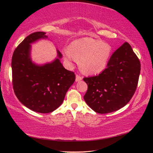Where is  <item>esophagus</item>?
Returning a JSON list of instances; mask_svg holds the SVG:
<instances>
[{
    "label": "esophagus",
    "instance_id": "esophagus-1",
    "mask_svg": "<svg viewBox=\"0 0 153 153\" xmlns=\"http://www.w3.org/2000/svg\"><path fill=\"white\" fill-rule=\"evenodd\" d=\"M82 79V77H81L80 76H78V75H76V82H79V81H81Z\"/></svg>",
    "mask_w": 153,
    "mask_h": 153
}]
</instances>
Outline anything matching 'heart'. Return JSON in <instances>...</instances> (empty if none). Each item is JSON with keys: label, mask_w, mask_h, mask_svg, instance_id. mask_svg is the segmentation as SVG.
Segmentation results:
<instances>
[{"label": "heart", "mask_w": 153, "mask_h": 153, "mask_svg": "<svg viewBox=\"0 0 153 153\" xmlns=\"http://www.w3.org/2000/svg\"><path fill=\"white\" fill-rule=\"evenodd\" d=\"M111 55L109 45L89 37L74 40L69 48L63 51V55L67 61L75 59L79 61L81 71L88 75L101 73L107 67Z\"/></svg>", "instance_id": "heart-1"}]
</instances>
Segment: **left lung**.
Returning a JSON list of instances; mask_svg holds the SVG:
<instances>
[{
	"mask_svg": "<svg viewBox=\"0 0 153 153\" xmlns=\"http://www.w3.org/2000/svg\"><path fill=\"white\" fill-rule=\"evenodd\" d=\"M140 63L128 42L111 55L107 68L99 75L84 77L88 90L84 99L95 112L105 114L128 104L138 85Z\"/></svg>",
	"mask_w": 153,
	"mask_h": 153,
	"instance_id": "obj_1",
	"label": "left lung"
}]
</instances>
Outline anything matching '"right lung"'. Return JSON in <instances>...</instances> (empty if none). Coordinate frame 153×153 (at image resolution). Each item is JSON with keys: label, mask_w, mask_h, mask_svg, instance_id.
<instances>
[{"label": "right lung", "mask_w": 153, "mask_h": 153, "mask_svg": "<svg viewBox=\"0 0 153 153\" xmlns=\"http://www.w3.org/2000/svg\"><path fill=\"white\" fill-rule=\"evenodd\" d=\"M42 39H48L45 32L31 33L15 48L11 61L13 86L25 107L35 112L48 113L62 104L76 76L64 68L58 50L57 57L51 63L38 65L32 61L31 45Z\"/></svg>", "instance_id": "right-lung-1"}]
</instances>
